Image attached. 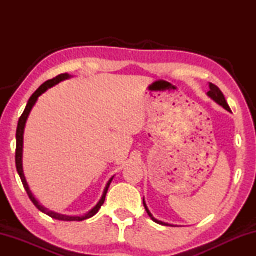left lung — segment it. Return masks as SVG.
Wrapping results in <instances>:
<instances>
[{
	"instance_id": "obj_1",
	"label": "left lung",
	"mask_w": 256,
	"mask_h": 256,
	"mask_svg": "<svg viewBox=\"0 0 256 256\" xmlns=\"http://www.w3.org/2000/svg\"><path fill=\"white\" fill-rule=\"evenodd\" d=\"M209 86H210V92L206 94L208 96H209V97L212 99V100H214V102H216V104H218V105H220V106H222V107H224V110H228V112H230V108H229L228 104H227V102H226V98H224V94L222 92V90H220V89L218 88V86H214V84H209ZM144 208H146V214H148V216H150L151 219L154 220V222H157V224H164V226H172V224H166V222H159V220L156 219L154 216L152 214H151V212L149 211L148 206H146V201H144Z\"/></svg>"
}]
</instances>
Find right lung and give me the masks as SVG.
Listing matches in <instances>:
<instances>
[{
  "mask_svg": "<svg viewBox=\"0 0 256 256\" xmlns=\"http://www.w3.org/2000/svg\"><path fill=\"white\" fill-rule=\"evenodd\" d=\"M71 76L68 74V73H64V74H60L56 78H54V79L52 80H48L46 81L45 84H42L40 88H38L36 92H34V94H32V97H30V99L28 100V104L27 106H26V110L24 112V114L21 115V118L19 120L18 122V128H16V170H18V174L20 176L21 178V182H22L24 184V188L26 190V192H27L28 196L30 200L32 201V203L34 206H36V208L40 211H42V214H45L47 216H50V218L53 219H58V220H62V222H82V220H86V219H89L92 218V216H94V214H97V212L99 211V209H100L102 206L104 204V202H105V198H106V194H107V190H108V188H110V185L112 183V178H114V176L112 177V178L108 180V183L106 185L105 190H104V193H102V196L100 200H99V202L97 203V206L92 208V210H90L88 214H86L84 216H66V214H56V212L54 211H50L47 209V208H45L44 206H42L40 202H38V200L36 198H34V196L32 194V190H30L29 188V185L27 183V180H26L24 177V164H22V154H24V128H26V123H27V120L29 118V114L30 112H32V110L34 106V104L37 102L38 98H40L42 94L46 92L47 90H48L50 88H52V86H54L56 84H58L60 82H62L64 80H68L70 79Z\"/></svg>",
  "mask_w": 256,
  "mask_h": 256,
  "instance_id": "obj_1",
  "label": "right lung"
}]
</instances>
